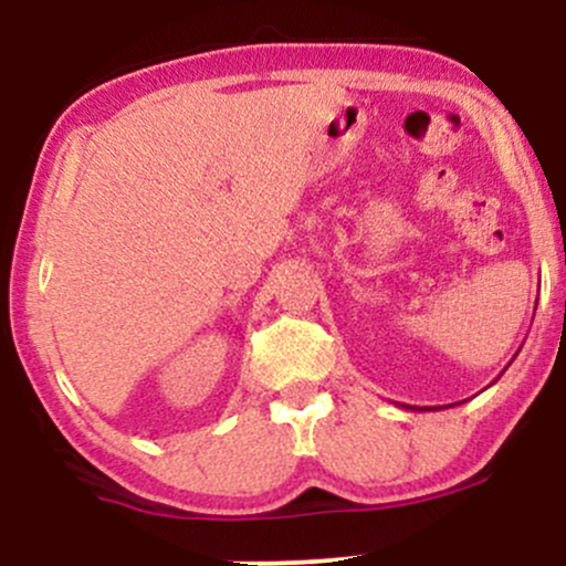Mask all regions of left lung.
I'll return each mask as SVG.
<instances>
[{
	"label": "left lung",
	"instance_id": "8db88e82",
	"mask_svg": "<svg viewBox=\"0 0 566 566\" xmlns=\"http://www.w3.org/2000/svg\"><path fill=\"white\" fill-rule=\"evenodd\" d=\"M426 409H428V407H426Z\"/></svg>",
	"mask_w": 566,
	"mask_h": 566
}]
</instances>
